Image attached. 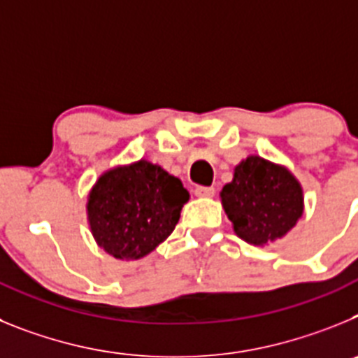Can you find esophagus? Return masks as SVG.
<instances>
[{
    "instance_id": "1",
    "label": "esophagus",
    "mask_w": 358,
    "mask_h": 358,
    "mask_svg": "<svg viewBox=\"0 0 358 358\" xmlns=\"http://www.w3.org/2000/svg\"><path fill=\"white\" fill-rule=\"evenodd\" d=\"M195 195H197V197H213L215 188L213 186H197V188H195Z\"/></svg>"
}]
</instances>
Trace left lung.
I'll list each match as a JSON object with an SVG mask.
<instances>
[{
  "instance_id": "obj_1",
  "label": "left lung",
  "mask_w": 358,
  "mask_h": 358,
  "mask_svg": "<svg viewBox=\"0 0 358 358\" xmlns=\"http://www.w3.org/2000/svg\"><path fill=\"white\" fill-rule=\"evenodd\" d=\"M220 201L236 236L252 245L283 238L305 211L301 182L287 166L260 156L236 164Z\"/></svg>"
}]
</instances>
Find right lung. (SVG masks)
<instances>
[{
    "label": "right lung",
    "instance_id": "1",
    "mask_svg": "<svg viewBox=\"0 0 358 358\" xmlns=\"http://www.w3.org/2000/svg\"><path fill=\"white\" fill-rule=\"evenodd\" d=\"M188 189L147 159L107 170L87 195V222L98 248L116 260H140L172 235Z\"/></svg>",
    "mask_w": 358,
    "mask_h": 358
}]
</instances>
